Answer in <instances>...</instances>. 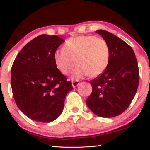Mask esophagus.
<instances>
[{"label":"esophagus","instance_id":"34e87169","mask_svg":"<svg viewBox=\"0 0 150 150\" xmlns=\"http://www.w3.org/2000/svg\"><path fill=\"white\" fill-rule=\"evenodd\" d=\"M79 85V82L78 80L72 81V86H73V87L75 88L76 87H77Z\"/></svg>","mask_w":150,"mask_h":150}]
</instances>
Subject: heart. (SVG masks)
Here are the masks:
<instances>
[{"mask_svg":"<svg viewBox=\"0 0 150 150\" xmlns=\"http://www.w3.org/2000/svg\"><path fill=\"white\" fill-rule=\"evenodd\" d=\"M110 55V47L105 40L95 35H79L70 38L64 47L55 51L54 62L64 75L69 74L77 62L79 65L72 73L73 79L87 75L95 77L107 68Z\"/></svg>","mask_w":150,"mask_h":150,"instance_id":"heart-1","label":"heart"}]
</instances>
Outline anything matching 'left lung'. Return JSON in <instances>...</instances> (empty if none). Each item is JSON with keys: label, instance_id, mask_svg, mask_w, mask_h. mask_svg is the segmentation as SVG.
Returning a JSON list of instances; mask_svg holds the SVG:
<instances>
[{"label": "left lung", "instance_id": "left-lung-1", "mask_svg": "<svg viewBox=\"0 0 150 150\" xmlns=\"http://www.w3.org/2000/svg\"><path fill=\"white\" fill-rule=\"evenodd\" d=\"M108 43L110 61L98 77L89 81L93 91L87 105L98 116L112 118L125 111L132 101L139 83V69L130 45L108 31L96 30Z\"/></svg>", "mask_w": 150, "mask_h": 150}]
</instances>
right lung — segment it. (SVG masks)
<instances>
[{"mask_svg": "<svg viewBox=\"0 0 150 150\" xmlns=\"http://www.w3.org/2000/svg\"><path fill=\"white\" fill-rule=\"evenodd\" d=\"M64 40L42 34L24 45L11 68V87L18 108L32 120L48 123L62 114L73 89L57 69L54 53Z\"/></svg>", "mask_w": 150, "mask_h": 150, "instance_id": "1", "label": "right lung"}]
</instances>
